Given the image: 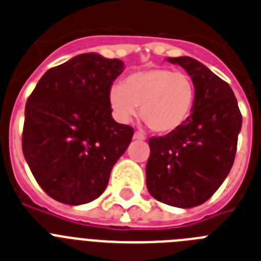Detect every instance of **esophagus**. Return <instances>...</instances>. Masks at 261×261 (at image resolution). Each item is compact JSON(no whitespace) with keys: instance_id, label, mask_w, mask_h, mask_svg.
<instances>
[{"instance_id":"esophagus-1","label":"esophagus","mask_w":261,"mask_h":261,"mask_svg":"<svg viewBox=\"0 0 261 261\" xmlns=\"http://www.w3.org/2000/svg\"><path fill=\"white\" fill-rule=\"evenodd\" d=\"M134 139H137V140H146V137H144L143 134L139 133V131H137V133L134 134Z\"/></svg>"}]
</instances>
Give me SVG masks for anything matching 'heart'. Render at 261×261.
Wrapping results in <instances>:
<instances>
[{
    "instance_id": "1",
    "label": "heart",
    "mask_w": 261,
    "mask_h": 261,
    "mask_svg": "<svg viewBox=\"0 0 261 261\" xmlns=\"http://www.w3.org/2000/svg\"><path fill=\"white\" fill-rule=\"evenodd\" d=\"M196 87L185 72L151 68L128 74L109 90V102L121 122L140 115L153 133L168 134L180 128L193 110Z\"/></svg>"
}]
</instances>
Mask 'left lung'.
Listing matches in <instances>:
<instances>
[{
    "label": "left lung",
    "instance_id": "1",
    "mask_svg": "<svg viewBox=\"0 0 261 261\" xmlns=\"http://www.w3.org/2000/svg\"><path fill=\"white\" fill-rule=\"evenodd\" d=\"M196 87L193 110L180 128L148 139L146 182L155 199L176 207L203 203L227 177L237 153L242 114L226 81L189 56L169 58Z\"/></svg>",
    "mask_w": 261,
    "mask_h": 261
}]
</instances>
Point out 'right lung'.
<instances>
[{"label": "right lung", "mask_w": 261, "mask_h": 261, "mask_svg": "<svg viewBox=\"0 0 261 261\" xmlns=\"http://www.w3.org/2000/svg\"><path fill=\"white\" fill-rule=\"evenodd\" d=\"M118 59L81 54L43 74L27 98L22 149L36 182L59 202L83 205L106 189L134 128L113 119Z\"/></svg>", "instance_id": "add662e5"}]
</instances>
